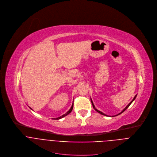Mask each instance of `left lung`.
Here are the masks:
<instances>
[{
  "mask_svg": "<svg viewBox=\"0 0 157 157\" xmlns=\"http://www.w3.org/2000/svg\"><path fill=\"white\" fill-rule=\"evenodd\" d=\"M136 97H137V95H136V96H135V97H134V98H133V100H132V101H131V102H130V103H129V105H128V106H126V108H124V109H123V110H122V111H121V113H119V114H117V115H116V116H117V115H119V114H121V113H123V112H124V111H125V110H126V109H127V108H128V107H129V106H130V105H131V103H132V102H133V101H134V100H135V99H136ZM91 103H92V105H93V108H94V109H95V111H97V112H98V113H100V114H103V115H104V116H108V115H106V114H104V113H102V112H101V111H99V110H98V109H96V108H95V105H93V101H92V100H91Z\"/></svg>",
  "mask_w": 157,
  "mask_h": 157,
  "instance_id": "8db88e82",
  "label": "left lung"
}]
</instances>
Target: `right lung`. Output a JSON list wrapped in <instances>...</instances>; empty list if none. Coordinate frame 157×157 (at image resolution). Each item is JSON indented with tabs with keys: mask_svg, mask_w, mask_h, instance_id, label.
I'll return each mask as SVG.
<instances>
[{
	"mask_svg": "<svg viewBox=\"0 0 157 157\" xmlns=\"http://www.w3.org/2000/svg\"><path fill=\"white\" fill-rule=\"evenodd\" d=\"M73 105H72V106H71V109L66 113V114H63L62 116H60V117H57V118H54L53 119H61V118H62V117H65L66 116H67V115H68L69 113H71V111H72V109H73Z\"/></svg>",
	"mask_w": 157,
	"mask_h": 157,
	"instance_id": "add662e5",
	"label": "right lung"
}]
</instances>
